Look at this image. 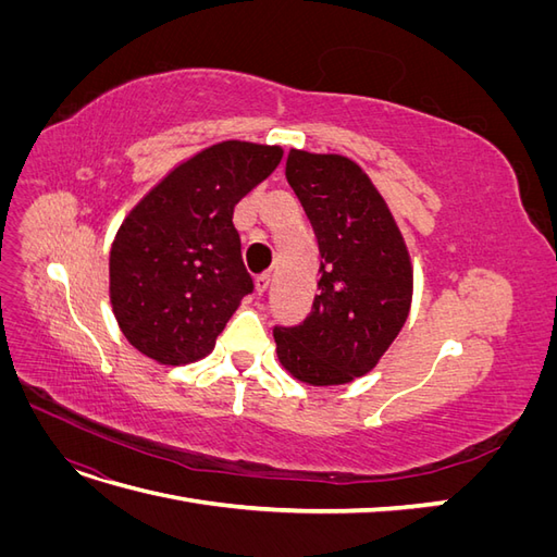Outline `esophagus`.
<instances>
[{
    "instance_id": "1",
    "label": "esophagus",
    "mask_w": 557,
    "mask_h": 557,
    "mask_svg": "<svg viewBox=\"0 0 557 557\" xmlns=\"http://www.w3.org/2000/svg\"><path fill=\"white\" fill-rule=\"evenodd\" d=\"M269 283H272V274L269 272H264V274H260L258 278H256V290L262 295V293H267V288H269Z\"/></svg>"
}]
</instances>
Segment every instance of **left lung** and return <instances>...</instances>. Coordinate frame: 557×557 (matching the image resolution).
Segmentation results:
<instances>
[{"mask_svg":"<svg viewBox=\"0 0 557 557\" xmlns=\"http://www.w3.org/2000/svg\"><path fill=\"white\" fill-rule=\"evenodd\" d=\"M285 178L315 232L320 281L311 313L274 327L278 360L311 385L350 383L374 369L409 315V252L352 160L290 150Z\"/></svg>","mask_w":557,"mask_h":557,"instance_id":"8db88e82","label":"left lung"}]
</instances>
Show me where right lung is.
I'll use <instances>...</instances> for the list:
<instances>
[{"label": "right lung", "mask_w": 557, "mask_h": 557, "mask_svg": "<svg viewBox=\"0 0 557 557\" xmlns=\"http://www.w3.org/2000/svg\"><path fill=\"white\" fill-rule=\"evenodd\" d=\"M278 146L223 141L158 183L111 246V305L127 342L162 364L205 358L252 293L234 207L272 174Z\"/></svg>", "instance_id": "1"}]
</instances>
